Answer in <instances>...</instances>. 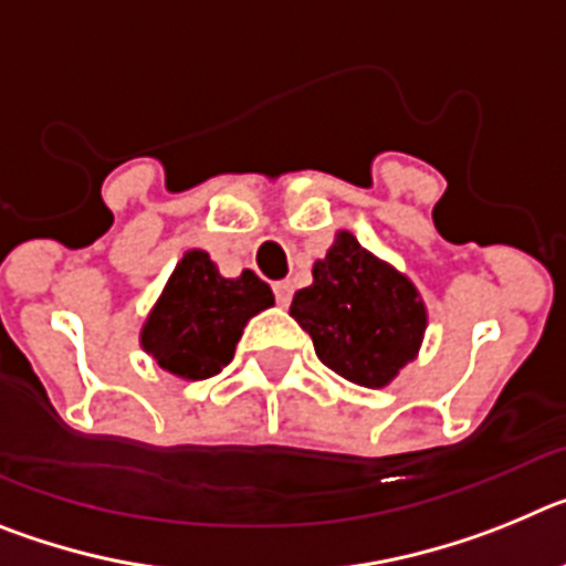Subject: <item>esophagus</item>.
Instances as JSON below:
<instances>
[{
    "mask_svg": "<svg viewBox=\"0 0 566 566\" xmlns=\"http://www.w3.org/2000/svg\"><path fill=\"white\" fill-rule=\"evenodd\" d=\"M292 283H289V280H277V283H274V297H277V303L283 308L289 306V303H292Z\"/></svg>",
    "mask_w": 566,
    "mask_h": 566,
    "instance_id": "1",
    "label": "esophagus"
}]
</instances>
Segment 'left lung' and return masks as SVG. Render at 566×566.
Masks as SVG:
<instances>
[{
    "label": "left lung",
    "instance_id": "left-lung-1",
    "mask_svg": "<svg viewBox=\"0 0 566 566\" xmlns=\"http://www.w3.org/2000/svg\"><path fill=\"white\" fill-rule=\"evenodd\" d=\"M314 283L292 300V317L312 337L319 363L365 388L391 382L422 343L424 303L397 269L339 232L314 263Z\"/></svg>",
    "mask_w": 566,
    "mask_h": 566
}]
</instances>
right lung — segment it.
Wrapping results in <instances>:
<instances>
[{
    "label": "right lung",
    "instance_id": "add662e5",
    "mask_svg": "<svg viewBox=\"0 0 566 566\" xmlns=\"http://www.w3.org/2000/svg\"><path fill=\"white\" fill-rule=\"evenodd\" d=\"M274 306L269 283L254 272L223 277L207 252L192 249L175 266L142 332L144 352L181 379H209L234 357L243 326Z\"/></svg>",
    "mask_w": 566,
    "mask_h": 566
}]
</instances>
